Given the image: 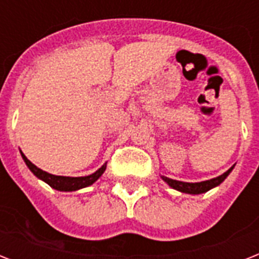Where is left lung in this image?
Segmentation results:
<instances>
[{
  "instance_id": "left-lung-1",
  "label": "left lung",
  "mask_w": 259,
  "mask_h": 259,
  "mask_svg": "<svg viewBox=\"0 0 259 259\" xmlns=\"http://www.w3.org/2000/svg\"><path fill=\"white\" fill-rule=\"evenodd\" d=\"M233 165L229 170H226L223 175L221 176L215 177V179H211V180H205L200 181V183H185V181H179V180H173V179H169L166 176H161V179L165 181L166 184L169 185L170 188L176 189V191H180L183 193H188V195H200V193H204L209 189L215 188L218 185H221L223 181L226 180V177L229 176L231 170L234 169Z\"/></svg>"
}]
</instances>
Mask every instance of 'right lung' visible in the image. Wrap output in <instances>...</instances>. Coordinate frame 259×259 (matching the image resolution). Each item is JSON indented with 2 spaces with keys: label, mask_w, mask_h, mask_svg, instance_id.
Masks as SVG:
<instances>
[{
  "label": "right lung",
  "mask_w": 259,
  "mask_h": 259,
  "mask_svg": "<svg viewBox=\"0 0 259 259\" xmlns=\"http://www.w3.org/2000/svg\"><path fill=\"white\" fill-rule=\"evenodd\" d=\"M21 157L22 160H24V162L26 164V166L29 168V170L33 173L34 176L44 181V183H47V184L50 185V187H52L54 189H56V191H62V192H72V191H78V189L86 188L89 185L94 184V183L103 175V172L106 170V164H107V162H105L99 169L95 170V172L91 173V175H89V176H56V175H51V173L37 168V166L34 165V164H32V162L25 157V154L22 153V152Z\"/></svg>",
  "instance_id": "right-lung-1"
}]
</instances>
